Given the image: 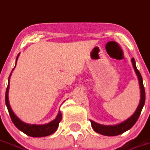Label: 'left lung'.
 <instances>
[{"label":"left lung","instance_id":"8db88e82","mask_svg":"<svg viewBox=\"0 0 150 150\" xmlns=\"http://www.w3.org/2000/svg\"><path fill=\"white\" fill-rule=\"evenodd\" d=\"M131 62H132L133 66L134 68L135 72L137 75L138 79H139V83H140V92H141V95H140L141 99H140V104H139V106H138L135 112L128 119L123 122L122 123L116 125H100V124H97L91 120V126L93 127V129L97 133L100 134L106 135V136H116V135L123 134L124 132L127 131V130H129L130 128H131L134 126V125L136 123L138 118L140 116V113H141L142 109H143L144 103H145V89H144V84H143V79H142L141 75H140L139 70L137 69L135 59L132 58Z\"/></svg>","mask_w":150,"mask_h":150}]
</instances>
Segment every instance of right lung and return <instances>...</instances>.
Returning a JSON list of instances; mask_svg holds the SVG:
<instances>
[{
  "mask_svg": "<svg viewBox=\"0 0 150 150\" xmlns=\"http://www.w3.org/2000/svg\"><path fill=\"white\" fill-rule=\"evenodd\" d=\"M19 53L16 57V61L17 62L18 57H19ZM12 73V72H11ZM10 73V76L8 79V85L6 90V94H5V102H6V106L8 109L9 114L11 118L13 123L15 125V126L17 127L18 129L20 130L21 131H23L25 134L28 135L30 137H46L48 135H50L52 134L55 132L57 130L58 127H59V123L60 122L61 119H62V114L61 112L59 111L58 115H57L56 119L50 122V123L46 124V125H29V124H26L25 122H22V121L18 118L14 112H13L12 109L10 107V103H9L8 100V92H9V87H10V77L11 75Z\"/></svg>",
  "mask_w": 150,
  "mask_h": 150,
  "instance_id": "add662e5",
  "label": "right lung"
}]
</instances>
